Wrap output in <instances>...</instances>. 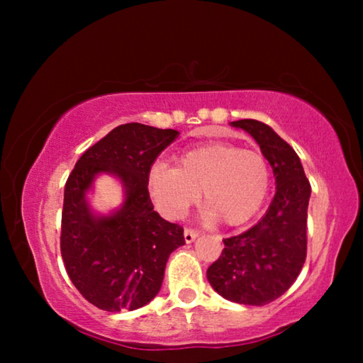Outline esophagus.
<instances>
[{
	"label": "esophagus",
	"mask_w": 363,
	"mask_h": 363,
	"mask_svg": "<svg viewBox=\"0 0 363 363\" xmlns=\"http://www.w3.org/2000/svg\"><path fill=\"white\" fill-rule=\"evenodd\" d=\"M199 235H200L199 230H194V229L184 230V240H186V243H192Z\"/></svg>",
	"instance_id": "1"
}]
</instances>
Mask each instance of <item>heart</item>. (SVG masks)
Masks as SVG:
<instances>
[{
    "label": "heart",
    "mask_w": 363,
    "mask_h": 363,
    "mask_svg": "<svg viewBox=\"0 0 363 363\" xmlns=\"http://www.w3.org/2000/svg\"><path fill=\"white\" fill-rule=\"evenodd\" d=\"M147 186L158 210L177 219L203 196L205 216L240 225L261 210L270 187V168L259 152L227 143L194 147L176 158V167L153 164Z\"/></svg>",
    "instance_id": "1"
}]
</instances>
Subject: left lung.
<instances>
[{
	"label": "left lung",
	"instance_id": "obj_1",
	"mask_svg": "<svg viewBox=\"0 0 363 363\" xmlns=\"http://www.w3.org/2000/svg\"><path fill=\"white\" fill-rule=\"evenodd\" d=\"M259 145L275 177V195L261 220L240 235L224 238L225 248L206 270L214 291L232 303L266 306L280 298L306 261L311 184L301 160L272 128L256 120L232 121Z\"/></svg>",
	"mask_w": 363,
	"mask_h": 363
}]
</instances>
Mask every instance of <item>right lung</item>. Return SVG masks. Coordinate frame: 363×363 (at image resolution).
<instances>
[{"label": "right lung", "instance_id": "right-lung-1", "mask_svg": "<svg viewBox=\"0 0 363 363\" xmlns=\"http://www.w3.org/2000/svg\"><path fill=\"white\" fill-rule=\"evenodd\" d=\"M179 136L140 123L116 126L86 150L65 184L60 253L67 274L91 304L107 312L134 311L157 296L168 257L182 247L184 229L153 210L147 176ZM122 184L123 201L106 215L92 210L97 177Z\"/></svg>", "mask_w": 363, "mask_h": 363}]
</instances>
